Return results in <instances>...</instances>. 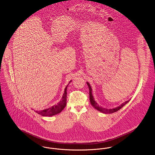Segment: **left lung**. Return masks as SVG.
Listing matches in <instances>:
<instances>
[{
	"mask_svg": "<svg viewBox=\"0 0 155 155\" xmlns=\"http://www.w3.org/2000/svg\"><path fill=\"white\" fill-rule=\"evenodd\" d=\"M88 86V88H89V92H90V103L92 105L93 107H94L95 109H97V110L102 112V113H106V114H111V113H113L114 112H116L118 110H119L120 109H121L122 107H123L124 106H125L130 100H127L126 101H125L124 103H123V104H121L120 106L119 107H116V108H111V109H108V108H103V107H100L97 104V103L95 102V100H94V98H93V96L92 94V89L90 87V84L88 83V82L87 83Z\"/></svg>",
	"mask_w": 155,
	"mask_h": 155,
	"instance_id": "obj_1",
	"label": "left lung"
}]
</instances>
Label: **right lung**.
I'll use <instances>...</instances> for the list:
<instances>
[{"instance_id":"right-lung-1","label":"right lung","mask_w":155,"mask_h":155,"mask_svg":"<svg viewBox=\"0 0 155 155\" xmlns=\"http://www.w3.org/2000/svg\"><path fill=\"white\" fill-rule=\"evenodd\" d=\"M68 85L65 87L64 93L62 97V100L57 104L49 108H47L43 110L36 111V112L43 116H52L55 114H57L61 112L62 110L65 108L67 104V88Z\"/></svg>"}]
</instances>
